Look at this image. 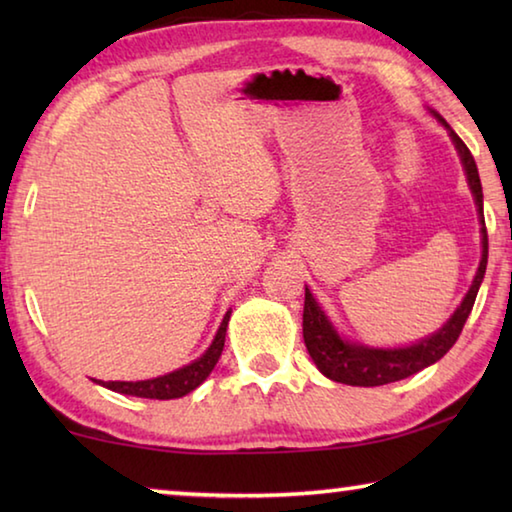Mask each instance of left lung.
Listing matches in <instances>:
<instances>
[{"instance_id": "1", "label": "left lung", "mask_w": 512, "mask_h": 512, "mask_svg": "<svg viewBox=\"0 0 512 512\" xmlns=\"http://www.w3.org/2000/svg\"><path fill=\"white\" fill-rule=\"evenodd\" d=\"M438 121L447 128L449 135H452L458 155H461L463 160L467 183H470L476 207H479L481 237H483L481 241L483 255H481L479 271H476L472 287L463 298L461 307L454 311V316L447 320L440 332L429 336V339H422L420 343L409 345V348H393V350H377V348H366V345L343 341L341 336L336 334V329L329 325L327 316L323 314V309L318 307V302L314 300V296H311V291L305 289L302 336H305L309 357L314 359L318 370L323 372L325 377L339 381V384L384 386V384H391V381L411 377L422 368L431 366V363L443 359L445 354L452 350V345L458 341V336H461L465 320L474 307L476 293H479V287L485 275V264H488V230H485V221H483L481 180H479V171H476V162L472 158L470 149L465 146V142L447 126V121L443 117H438Z\"/></svg>"}]
</instances>
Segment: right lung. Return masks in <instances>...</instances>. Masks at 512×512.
Returning a JSON list of instances; mask_svg holds the SVG:
<instances>
[{
	"instance_id": "add662e5",
	"label": "right lung",
	"mask_w": 512,
	"mask_h": 512,
	"mask_svg": "<svg viewBox=\"0 0 512 512\" xmlns=\"http://www.w3.org/2000/svg\"><path fill=\"white\" fill-rule=\"evenodd\" d=\"M230 311L225 314L223 323L216 332L214 341L201 359H196L189 366L173 370L164 377L146 379V381H97V384L110 388V391L121 393V395H133V397H149V400H176V397H183L192 393L196 386H201L207 379V375L214 370L216 361H219L225 343V329H228Z\"/></svg>"
}]
</instances>
